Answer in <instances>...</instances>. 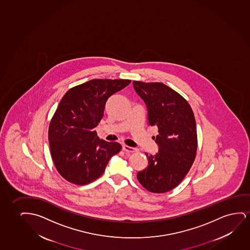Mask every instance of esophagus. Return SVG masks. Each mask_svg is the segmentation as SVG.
Here are the masks:
<instances>
[{"label":"esophagus","mask_w":250,"mask_h":250,"mask_svg":"<svg viewBox=\"0 0 250 250\" xmlns=\"http://www.w3.org/2000/svg\"><path fill=\"white\" fill-rule=\"evenodd\" d=\"M122 149H123L125 153H134V152H137V148H135V147H130V146H127V145H123V147H122Z\"/></svg>","instance_id":"1"}]
</instances>
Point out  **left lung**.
Wrapping results in <instances>:
<instances>
[{
  "label": "left lung",
  "instance_id": "8db88e82",
  "mask_svg": "<svg viewBox=\"0 0 250 250\" xmlns=\"http://www.w3.org/2000/svg\"><path fill=\"white\" fill-rule=\"evenodd\" d=\"M134 89L147 107L148 125L158 127L159 146L148 154V166L137 173L141 185L152 193L176 188L191 168L197 151L195 116L188 102L162 83L133 81Z\"/></svg>",
  "mask_w": 250,
  "mask_h": 250
}]
</instances>
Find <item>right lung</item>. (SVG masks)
<instances>
[{
    "mask_svg": "<svg viewBox=\"0 0 250 250\" xmlns=\"http://www.w3.org/2000/svg\"><path fill=\"white\" fill-rule=\"evenodd\" d=\"M129 79H92L74 86L62 97L48 126L52 160L66 181L84 185L105 171L110 158L121 150L116 142L100 139L95 127L106 101L130 83Z\"/></svg>",
    "mask_w": 250,
    "mask_h": 250,
    "instance_id": "1",
    "label": "right lung"
}]
</instances>
